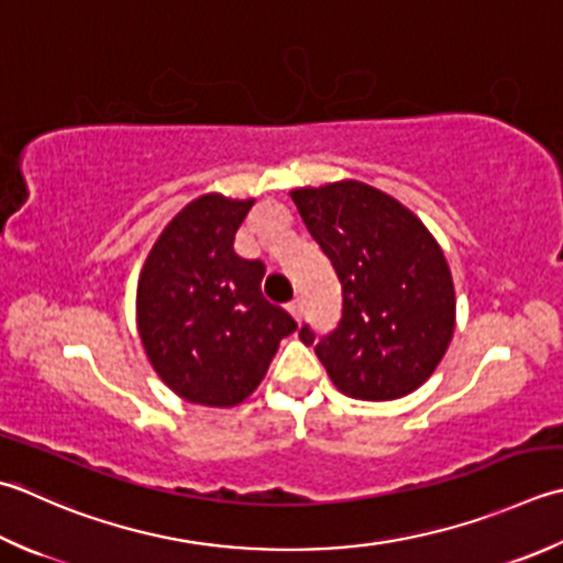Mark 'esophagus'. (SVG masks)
I'll return each mask as SVG.
<instances>
[{"mask_svg": "<svg viewBox=\"0 0 563 563\" xmlns=\"http://www.w3.org/2000/svg\"><path fill=\"white\" fill-rule=\"evenodd\" d=\"M288 312L295 317V322H302V302L300 300H292L288 305Z\"/></svg>", "mask_w": 563, "mask_h": 563, "instance_id": "1", "label": "esophagus"}]
</instances>
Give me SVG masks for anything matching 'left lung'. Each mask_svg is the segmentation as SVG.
Segmentation results:
<instances>
[{"instance_id": "obj_1", "label": "left lung", "mask_w": 563, "mask_h": 563, "mask_svg": "<svg viewBox=\"0 0 563 563\" xmlns=\"http://www.w3.org/2000/svg\"><path fill=\"white\" fill-rule=\"evenodd\" d=\"M341 283V322L314 344L336 388L356 400H395L432 376L456 327V292L432 231L393 195L361 180L290 192Z\"/></svg>"}]
</instances>
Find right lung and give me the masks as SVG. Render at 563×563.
I'll list each match as a JSON object with an SVG mask.
<instances>
[{"label":"right lung","instance_id":"obj_1","mask_svg":"<svg viewBox=\"0 0 563 563\" xmlns=\"http://www.w3.org/2000/svg\"><path fill=\"white\" fill-rule=\"evenodd\" d=\"M253 197L200 195L148 251L136 285L146 358L178 398L205 407L244 402L266 378L295 319L261 292V261L236 256L234 236Z\"/></svg>","mask_w":563,"mask_h":563}]
</instances>
